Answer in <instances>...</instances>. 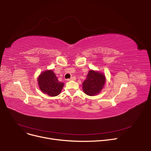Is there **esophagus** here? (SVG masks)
Masks as SVG:
<instances>
[{
  "label": "esophagus",
  "instance_id": "34e87169",
  "mask_svg": "<svg viewBox=\"0 0 151 151\" xmlns=\"http://www.w3.org/2000/svg\"><path fill=\"white\" fill-rule=\"evenodd\" d=\"M75 80H76V77H75V76L71 77V78L68 79L67 80V81H75Z\"/></svg>",
  "mask_w": 151,
  "mask_h": 151
}]
</instances>
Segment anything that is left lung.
<instances>
[{
	"instance_id": "1",
	"label": "left lung",
	"mask_w": 151,
	"mask_h": 151,
	"mask_svg": "<svg viewBox=\"0 0 151 151\" xmlns=\"http://www.w3.org/2000/svg\"><path fill=\"white\" fill-rule=\"evenodd\" d=\"M105 82L106 78L104 73L99 71L91 70L83 83V90L88 96H96L104 88Z\"/></svg>"
}]
</instances>
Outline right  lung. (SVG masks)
I'll return each mask as SVG.
<instances>
[{
	"label": "right lung",
	"mask_w": 151,
	"mask_h": 151,
	"mask_svg": "<svg viewBox=\"0 0 151 151\" xmlns=\"http://www.w3.org/2000/svg\"><path fill=\"white\" fill-rule=\"evenodd\" d=\"M40 89L50 97H55L60 94L64 83L60 82L52 70L42 71L37 78Z\"/></svg>",
	"instance_id": "1"
}]
</instances>
